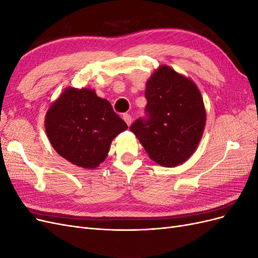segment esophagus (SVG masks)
Instances as JSON below:
<instances>
[{
  "label": "esophagus",
  "instance_id": "34e87169",
  "mask_svg": "<svg viewBox=\"0 0 258 258\" xmlns=\"http://www.w3.org/2000/svg\"><path fill=\"white\" fill-rule=\"evenodd\" d=\"M122 118H123L124 121H126V123L128 124V126H130L131 122H132V118H131L130 114H123V115H122Z\"/></svg>",
  "mask_w": 258,
  "mask_h": 258
}]
</instances>
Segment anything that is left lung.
I'll use <instances>...</instances> for the list:
<instances>
[{
  "mask_svg": "<svg viewBox=\"0 0 258 258\" xmlns=\"http://www.w3.org/2000/svg\"><path fill=\"white\" fill-rule=\"evenodd\" d=\"M145 116L129 127L152 160L175 167L196 150L206 126L201 93L194 82L162 66L146 84Z\"/></svg>",
  "mask_w": 258,
  "mask_h": 258,
  "instance_id": "obj_1",
  "label": "left lung"
}]
</instances>
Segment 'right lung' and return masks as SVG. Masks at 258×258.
<instances>
[{"mask_svg":"<svg viewBox=\"0 0 258 258\" xmlns=\"http://www.w3.org/2000/svg\"><path fill=\"white\" fill-rule=\"evenodd\" d=\"M45 128L60 156L93 169L106 158L112 140L128 126L95 90L68 88L46 114Z\"/></svg>","mask_w":258,"mask_h":258,"instance_id":"right-lung-1","label":"right lung"}]
</instances>
